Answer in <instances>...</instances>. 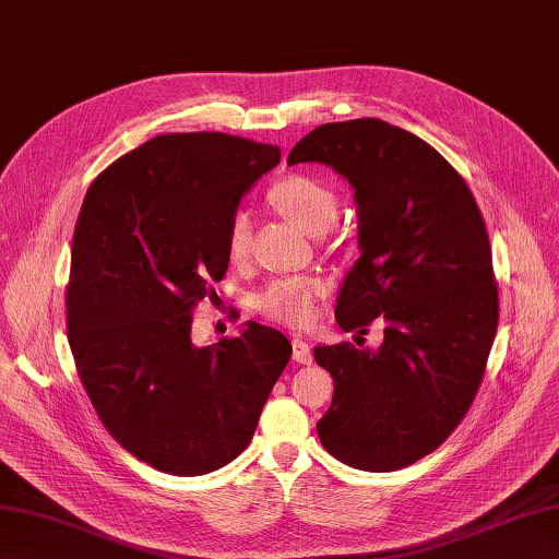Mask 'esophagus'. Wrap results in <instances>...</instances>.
I'll return each instance as SVG.
<instances>
[{
  "label": "esophagus",
  "mask_w": 559,
  "mask_h": 559,
  "mask_svg": "<svg viewBox=\"0 0 559 559\" xmlns=\"http://www.w3.org/2000/svg\"><path fill=\"white\" fill-rule=\"evenodd\" d=\"M293 359L297 365H311V359H314L311 347L302 338H293Z\"/></svg>",
  "instance_id": "34e87169"
}]
</instances>
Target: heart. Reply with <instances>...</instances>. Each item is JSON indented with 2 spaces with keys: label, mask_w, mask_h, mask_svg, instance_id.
Masks as SVG:
<instances>
[{
  "label": "heart",
  "mask_w": 559,
  "mask_h": 559,
  "mask_svg": "<svg viewBox=\"0 0 559 559\" xmlns=\"http://www.w3.org/2000/svg\"><path fill=\"white\" fill-rule=\"evenodd\" d=\"M269 200L281 214L300 226L309 236H323L341 214V200L329 183L307 176L290 174L276 180L269 190ZM252 242V218L245 210L233 212L226 228V252L233 262L248 257ZM323 293V283L317 276H281L269 281L254 293L252 307L264 319L302 329L314 319L317 300Z\"/></svg>",
  "instance_id": "heart-1"
}]
</instances>
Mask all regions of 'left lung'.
Listing matches in <instances>:
<instances>
[{
    "instance_id": "8db88e82",
    "label": "left lung",
    "mask_w": 559,
    "mask_h": 559,
    "mask_svg": "<svg viewBox=\"0 0 559 559\" xmlns=\"http://www.w3.org/2000/svg\"><path fill=\"white\" fill-rule=\"evenodd\" d=\"M333 166L355 188L359 250L335 305L343 331L383 319V345L314 347L333 376L317 424L335 460L395 472L433 452L469 412L498 331L481 210L428 142L379 119L323 123L288 164Z\"/></svg>"
}]
</instances>
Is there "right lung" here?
<instances>
[{"label":"right lung","instance_id":"right-lung-1","mask_svg":"<svg viewBox=\"0 0 559 559\" xmlns=\"http://www.w3.org/2000/svg\"><path fill=\"white\" fill-rule=\"evenodd\" d=\"M281 150L226 133H166L93 180L67 285L69 345L104 428L133 457L200 476L250 445L293 355L276 329L198 347L192 311L226 276V228Z\"/></svg>","mask_w":559,"mask_h":559}]
</instances>
